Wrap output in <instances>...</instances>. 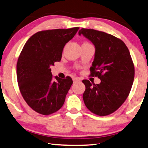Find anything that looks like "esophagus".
Returning <instances> with one entry per match:
<instances>
[{"mask_svg": "<svg viewBox=\"0 0 148 148\" xmlns=\"http://www.w3.org/2000/svg\"><path fill=\"white\" fill-rule=\"evenodd\" d=\"M80 79H79L78 78H73V82H79Z\"/></svg>", "mask_w": 148, "mask_h": 148, "instance_id": "34e87169", "label": "esophagus"}]
</instances>
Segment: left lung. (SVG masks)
Segmentation results:
<instances>
[{"mask_svg": "<svg viewBox=\"0 0 148 148\" xmlns=\"http://www.w3.org/2000/svg\"><path fill=\"white\" fill-rule=\"evenodd\" d=\"M95 46L91 74L98 76L99 84L88 79L83 99L86 107L99 116L116 111L128 97L134 78V66L130 52L124 42L112 35L82 28L78 32Z\"/></svg>", "mask_w": 148, "mask_h": 148, "instance_id": "obj_1", "label": "left lung"}]
</instances>
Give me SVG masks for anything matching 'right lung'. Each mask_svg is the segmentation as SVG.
Returning <instances> with one entry per match:
<instances>
[{
  "label": "right lung",
  "instance_id": "right-lung-1",
  "mask_svg": "<svg viewBox=\"0 0 148 148\" xmlns=\"http://www.w3.org/2000/svg\"><path fill=\"white\" fill-rule=\"evenodd\" d=\"M79 27L39 32L28 39L18 58L16 74L20 91L27 104L44 115L57 112L64 104L72 83L51 74V66L61 60L65 45Z\"/></svg>",
  "mask_w": 148,
  "mask_h": 148
}]
</instances>
